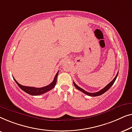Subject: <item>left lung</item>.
<instances>
[{
	"label": "left lung",
	"instance_id": "left-lung-1",
	"mask_svg": "<svg viewBox=\"0 0 132 132\" xmlns=\"http://www.w3.org/2000/svg\"><path fill=\"white\" fill-rule=\"evenodd\" d=\"M118 72L117 74V75H116V77H115L113 79V80H112V81H111V82H109V84L106 85V86L104 87V88H103V89H102V90H100L99 92H96V93H89V92H86V91H85V90H83L82 88H80V87H79V86H78V85H77V84H76L74 82H73V84H74V86H75V87H76V88H77L78 89V90H79V91H81V92H82V93H84V94H87V95H88V96H93V97H95V96H98L102 95V94H103L104 93H105L106 92V91L108 90L109 89L111 88V87L112 86V85L113 84H114V82H115V81H116V79H117V76H118Z\"/></svg>",
	"mask_w": 132,
	"mask_h": 132
}]
</instances>
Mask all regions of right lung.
<instances>
[{
    "mask_svg": "<svg viewBox=\"0 0 132 132\" xmlns=\"http://www.w3.org/2000/svg\"><path fill=\"white\" fill-rule=\"evenodd\" d=\"M58 73H59V71L56 73L54 78V80L53 81V82H52L51 84H50L49 85H48L45 87H41V88H36V87H33L24 86V85H22L20 84H19V83L15 80V79L14 77H13V78H14V81H15L16 84L18 85V87H19L22 90H23L24 92H25L26 93H27L30 94V95L38 96L44 93H45L46 92L52 90V89L55 87V85H56L57 78V76H58Z\"/></svg>",
    "mask_w": 132,
    "mask_h": 132,
    "instance_id": "1",
    "label": "right lung"
}]
</instances>
